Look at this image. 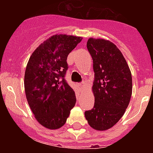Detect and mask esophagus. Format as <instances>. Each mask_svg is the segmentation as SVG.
Returning <instances> with one entry per match:
<instances>
[{"mask_svg": "<svg viewBox=\"0 0 153 153\" xmlns=\"http://www.w3.org/2000/svg\"><path fill=\"white\" fill-rule=\"evenodd\" d=\"M78 86H79V88H80V89H83L85 87V86H86V83H79V84H78Z\"/></svg>", "mask_w": 153, "mask_h": 153, "instance_id": "esophagus-1", "label": "esophagus"}]
</instances>
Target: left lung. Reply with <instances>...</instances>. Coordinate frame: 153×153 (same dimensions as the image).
<instances>
[{
    "instance_id": "left-lung-1",
    "label": "left lung",
    "mask_w": 153,
    "mask_h": 153,
    "mask_svg": "<svg viewBox=\"0 0 153 153\" xmlns=\"http://www.w3.org/2000/svg\"><path fill=\"white\" fill-rule=\"evenodd\" d=\"M86 47L93 62L94 106L85 112L89 125L106 130L122 118L132 96V74L118 47L109 40L90 38Z\"/></svg>"
}]
</instances>
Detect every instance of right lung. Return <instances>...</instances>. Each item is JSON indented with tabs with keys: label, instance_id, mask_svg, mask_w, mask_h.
I'll use <instances>...</instances> for the list:
<instances>
[{
	"label": "right lung",
	"instance_id": "1",
	"mask_svg": "<svg viewBox=\"0 0 153 153\" xmlns=\"http://www.w3.org/2000/svg\"><path fill=\"white\" fill-rule=\"evenodd\" d=\"M81 40L80 36L53 35L35 50L27 65V100L36 120L47 129L63 126L75 106V92L65 75L67 56Z\"/></svg>",
	"mask_w": 153,
	"mask_h": 153
}]
</instances>
